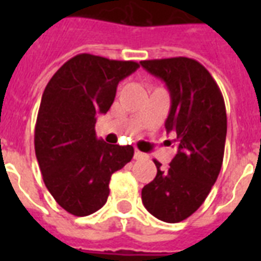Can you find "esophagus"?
Returning a JSON list of instances; mask_svg holds the SVG:
<instances>
[{
    "instance_id": "34e87169",
    "label": "esophagus",
    "mask_w": 261,
    "mask_h": 261,
    "mask_svg": "<svg viewBox=\"0 0 261 261\" xmlns=\"http://www.w3.org/2000/svg\"><path fill=\"white\" fill-rule=\"evenodd\" d=\"M134 159L135 160L146 159V154H145V153H142V151H139L138 149H135V150H134Z\"/></svg>"
}]
</instances>
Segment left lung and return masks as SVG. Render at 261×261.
I'll return each mask as SVG.
<instances>
[{
	"instance_id": "obj_1",
	"label": "left lung",
	"mask_w": 261,
	"mask_h": 261,
	"mask_svg": "<svg viewBox=\"0 0 261 261\" xmlns=\"http://www.w3.org/2000/svg\"><path fill=\"white\" fill-rule=\"evenodd\" d=\"M141 65L163 80L171 93L165 128L176 135L177 145V154L167 169L154 160L157 174L142 188V203L164 222H181L202 206L222 167L225 101L214 79L195 59H151Z\"/></svg>"
}]
</instances>
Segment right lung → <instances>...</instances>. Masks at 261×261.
I'll list each match as a JSON object with an SVG mask.
<instances>
[{
    "label": "right lung",
    "instance_id": "1",
    "mask_svg": "<svg viewBox=\"0 0 261 261\" xmlns=\"http://www.w3.org/2000/svg\"><path fill=\"white\" fill-rule=\"evenodd\" d=\"M139 63L79 54L55 73L43 92L35 126V153L43 181L59 206L77 217L100 210L112 173L130 163V145L96 137L97 115L107 114L118 84Z\"/></svg>",
    "mask_w": 261,
    "mask_h": 261
}]
</instances>
